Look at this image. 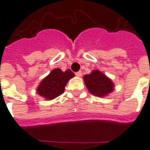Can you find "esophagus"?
Masks as SVG:
<instances>
[{"mask_svg": "<svg viewBox=\"0 0 150 150\" xmlns=\"http://www.w3.org/2000/svg\"><path fill=\"white\" fill-rule=\"evenodd\" d=\"M75 75H76L77 77H81L82 73H81V71H78V72H77V73H75Z\"/></svg>", "mask_w": 150, "mask_h": 150, "instance_id": "1", "label": "esophagus"}]
</instances>
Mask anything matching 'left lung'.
<instances>
[{
    "label": "left lung",
    "mask_w": 150,
    "mask_h": 150,
    "mask_svg": "<svg viewBox=\"0 0 150 150\" xmlns=\"http://www.w3.org/2000/svg\"><path fill=\"white\" fill-rule=\"evenodd\" d=\"M84 81L90 93L95 96L105 97L114 90V84L111 79L98 70L85 75Z\"/></svg>",
    "instance_id": "1"
}]
</instances>
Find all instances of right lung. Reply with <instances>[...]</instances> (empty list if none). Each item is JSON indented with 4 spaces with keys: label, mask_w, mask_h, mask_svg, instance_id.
<instances>
[{
    "label": "right lung",
    "mask_w": 150,
    "mask_h": 150,
    "mask_svg": "<svg viewBox=\"0 0 150 150\" xmlns=\"http://www.w3.org/2000/svg\"><path fill=\"white\" fill-rule=\"evenodd\" d=\"M74 76L70 69L63 72L60 69H55L40 82L37 93L45 99H54L63 94L67 82Z\"/></svg>",
    "instance_id": "right-lung-1"
}]
</instances>
